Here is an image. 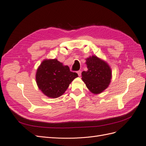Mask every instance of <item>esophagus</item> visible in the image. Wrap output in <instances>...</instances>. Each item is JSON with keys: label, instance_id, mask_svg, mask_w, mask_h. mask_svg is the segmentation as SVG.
Returning <instances> with one entry per match:
<instances>
[{"label": "esophagus", "instance_id": "1", "mask_svg": "<svg viewBox=\"0 0 146 146\" xmlns=\"http://www.w3.org/2000/svg\"><path fill=\"white\" fill-rule=\"evenodd\" d=\"M77 74L78 75V76H80L81 74H82V71H81V70H78V71H77Z\"/></svg>", "mask_w": 146, "mask_h": 146}]
</instances>
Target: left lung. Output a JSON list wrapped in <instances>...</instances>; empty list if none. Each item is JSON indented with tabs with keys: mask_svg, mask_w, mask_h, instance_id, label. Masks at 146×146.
Segmentation results:
<instances>
[{
	"mask_svg": "<svg viewBox=\"0 0 146 146\" xmlns=\"http://www.w3.org/2000/svg\"><path fill=\"white\" fill-rule=\"evenodd\" d=\"M87 71H83L82 79L92 94H98L108 87L112 78L111 69L105 61L96 55L86 58Z\"/></svg>",
	"mask_w": 146,
	"mask_h": 146,
	"instance_id": "left-lung-1",
	"label": "left lung"
}]
</instances>
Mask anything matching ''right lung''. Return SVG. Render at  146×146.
<instances>
[{
    "mask_svg": "<svg viewBox=\"0 0 146 146\" xmlns=\"http://www.w3.org/2000/svg\"><path fill=\"white\" fill-rule=\"evenodd\" d=\"M77 77V73L70 72L68 66L57 59H45L36 70V82L44 94L54 99L62 96Z\"/></svg>",
    "mask_w": 146,
    "mask_h": 146,
    "instance_id": "add662e5",
    "label": "right lung"
}]
</instances>
